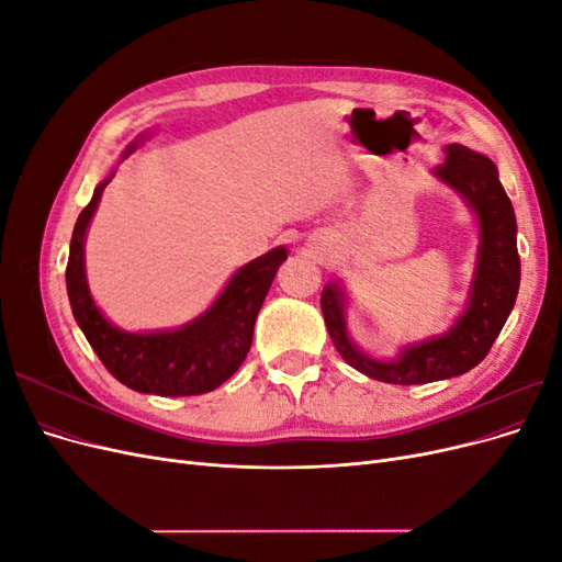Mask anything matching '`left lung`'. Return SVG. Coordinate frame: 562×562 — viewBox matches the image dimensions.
<instances>
[{"instance_id":"1","label":"left lung","mask_w":562,"mask_h":562,"mask_svg":"<svg viewBox=\"0 0 562 562\" xmlns=\"http://www.w3.org/2000/svg\"><path fill=\"white\" fill-rule=\"evenodd\" d=\"M434 176L464 199L479 223V250L467 310L452 326L443 335L398 349L394 359H378L349 335L345 285L335 279L323 285L321 293V312L339 356L363 375L386 384H427L464 375L495 345L518 295L516 213L499 182L497 166L485 155L452 143L446 147V161L434 168Z\"/></svg>"}]
</instances>
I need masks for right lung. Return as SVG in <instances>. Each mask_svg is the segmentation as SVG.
Returning <instances> with one entry per match:
<instances>
[{"mask_svg": "<svg viewBox=\"0 0 562 562\" xmlns=\"http://www.w3.org/2000/svg\"><path fill=\"white\" fill-rule=\"evenodd\" d=\"M147 135L149 133H140L126 147L122 159H126ZM112 178L114 171L103 182H98L93 199L79 213L72 232L65 283L77 326L87 335L89 345L112 372V378L128 389L157 396L206 394L229 380L244 363L252 342L255 318H258L279 267L288 258V248H271L260 258L236 269L211 307L184 326L128 333L114 326L98 310L89 291L87 260H83L89 225Z\"/></svg>", "mask_w": 562, "mask_h": 562, "instance_id": "add662e5", "label": "right lung"}]
</instances>
